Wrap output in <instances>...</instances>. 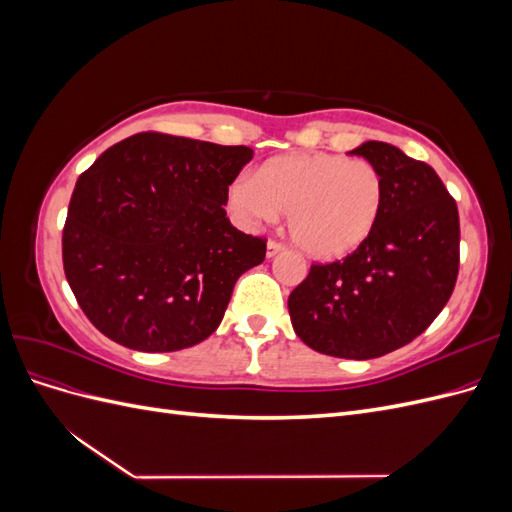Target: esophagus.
I'll use <instances>...</instances> for the list:
<instances>
[{
	"instance_id": "1",
	"label": "esophagus",
	"mask_w": 512,
	"mask_h": 512,
	"mask_svg": "<svg viewBox=\"0 0 512 512\" xmlns=\"http://www.w3.org/2000/svg\"><path fill=\"white\" fill-rule=\"evenodd\" d=\"M280 252H284V245L282 243H277V241H269L267 243V258H273V256H277Z\"/></svg>"
}]
</instances>
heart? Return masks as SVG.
<instances>
[{"mask_svg":"<svg viewBox=\"0 0 512 512\" xmlns=\"http://www.w3.org/2000/svg\"><path fill=\"white\" fill-rule=\"evenodd\" d=\"M380 170L337 153H286L230 185L228 207L245 226L288 213L292 243L314 260H342L369 241L384 207Z\"/></svg>","mask_w":512,"mask_h":512,"instance_id":"heart-1","label":"heart"}]
</instances>
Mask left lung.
Here are the masks:
<instances>
[{
  "label": "left lung",
  "instance_id": "8db88e82",
  "mask_svg": "<svg viewBox=\"0 0 512 512\" xmlns=\"http://www.w3.org/2000/svg\"><path fill=\"white\" fill-rule=\"evenodd\" d=\"M384 179L369 241L331 265H312L290 292L292 329L312 350L376 359L410 344L451 299L459 271V213L436 170L389 143L350 151Z\"/></svg>",
  "mask_w": 512,
  "mask_h": 512
}]
</instances>
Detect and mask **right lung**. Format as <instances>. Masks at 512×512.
I'll use <instances>...</instances> for the list:
<instances>
[{
    "instance_id": "add662e5",
    "label": "right lung",
    "mask_w": 512,
    "mask_h": 512,
    "mask_svg": "<svg viewBox=\"0 0 512 512\" xmlns=\"http://www.w3.org/2000/svg\"><path fill=\"white\" fill-rule=\"evenodd\" d=\"M252 158L243 145L141 132L85 170L61 252L100 333L132 350L175 352L220 327L237 280L267 252L224 211L228 185Z\"/></svg>"
}]
</instances>
